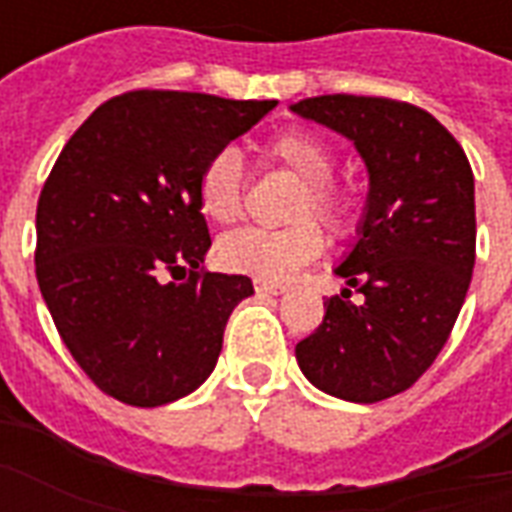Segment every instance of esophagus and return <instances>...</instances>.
I'll return each mask as SVG.
<instances>
[{"mask_svg": "<svg viewBox=\"0 0 512 512\" xmlns=\"http://www.w3.org/2000/svg\"><path fill=\"white\" fill-rule=\"evenodd\" d=\"M256 283V292L259 294H272V297H278V294L289 292V286H283V283H272V281H253Z\"/></svg>", "mask_w": 512, "mask_h": 512, "instance_id": "esophagus-1", "label": "esophagus"}]
</instances>
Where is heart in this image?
<instances>
[{
  "label": "heart",
  "instance_id": "1",
  "mask_svg": "<svg viewBox=\"0 0 512 512\" xmlns=\"http://www.w3.org/2000/svg\"><path fill=\"white\" fill-rule=\"evenodd\" d=\"M272 160L289 169L302 188L294 196L286 229H240L218 245L220 264L231 272L253 275L256 281H286L324 248L317 222L333 237H343L354 223V201L349 190L335 185L338 166L333 144L316 130L289 128L267 144ZM245 196V163L237 147H218L199 171L201 212L215 223H234ZM313 217L317 220H310Z\"/></svg>",
  "mask_w": 512,
  "mask_h": 512
}]
</instances>
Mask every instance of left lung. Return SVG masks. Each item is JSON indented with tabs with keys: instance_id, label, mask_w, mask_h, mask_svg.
I'll use <instances>...</instances> for the list:
<instances>
[{
	"instance_id": "obj_1",
	"label": "left lung",
	"mask_w": 512,
	"mask_h": 512,
	"mask_svg": "<svg viewBox=\"0 0 512 512\" xmlns=\"http://www.w3.org/2000/svg\"><path fill=\"white\" fill-rule=\"evenodd\" d=\"M349 138L368 171L357 240L335 275L319 330L297 343L322 393L376 404L431 368L475 267V177L464 149L428 111L387 98L322 95L289 106ZM364 294L351 302V289Z\"/></svg>"
}]
</instances>
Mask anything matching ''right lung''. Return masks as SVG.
<instances>
[{"label":"right lung","mask_w":512,"mask_h":512,"mask_svg":"<svg viewBox=\"0 0 512 512\" xmlns=\"http://www.w3.org/2000/svg\"><path fill=\"white\" fill-rule=\"evenodd\" d=\"M278 100L138 89L70 136L37 201V283L62 341L122 404H171L207 382L251 278L204 272L199 171ZM188 271L185 284L165 272Z\"/></svg>","instance_id":"1"}]
</instances>
